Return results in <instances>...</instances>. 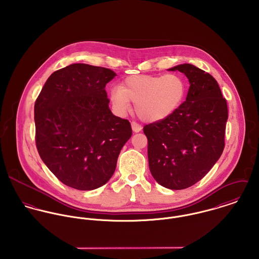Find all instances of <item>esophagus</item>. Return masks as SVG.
Listing matches in <instances>:
<instances>
[{
    "label": "esophagus",
    "instance_id": "obj_1",
    "mask_svg": "<svg viewBox=\"0 0 259 259\" xmlns=\"http://www.w3.org/2000/svg\"><path fill=\"white\" fill-rule=\"evenodd\" d=\"M132 128H133V131L135 133H140L142 131V126L139 123H137L136 121L132 122Z\"/></svg>",
    "mask_w": 259,
    "mask_h": 259
}]
</instances>
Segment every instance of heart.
<instances>
[{
  "label": "heart",
  "mask_w": 259,
  "mask_h": 259,
  "mask_svg": "<svg viewBox=\"0 0 259 259\" xmlns=\"http://www.w3.org/2000/svg\"><path fill=\"white\" fill-rule=\"evenodd\" d=\"M186 83L180 74H138L126 77L111 91L114 110L127 112L135 104L137 115L144 121H158L177 111L185 100Z\"/></svg>",
  "instance_id": "b5f03b06"
}]
</instances>
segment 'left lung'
<instances>
[{"label": "left lung", "instance_id": "8db88e82", "mask_svg": "<svg viewBox=\"0 0 259 259\" xmlns=\"http://www.w3.org/2000/svg\"><path fill=\"white\" fill-rule=\"evenodd\" d=\"M190 83L181 107L164 119L145 125L149 170L169 189L199 182L222 155L228 110L215 78L190 64L169 69Z\"/></svg>", "mask_w": 259, "mask_h": 259}]
</instances>
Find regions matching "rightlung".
<instances>
[{"label": "right lung", "instance_id": "add662e5", "mask_svg": "<svg viewBox=\"0 0 259 259\" xmlns=\"http://www.w3.org/2000/svg\"><path fill=\"white\" fill-rule=\"evenodd\" d=\"M115 75L107 68L73 64L51 74L36 100L37 152L64 185L78 190L106 185L132 137L130 121L109 108L105 88Z\"/></svg>", "mask_w": 259, "mask_h": 259}]
</instances>
